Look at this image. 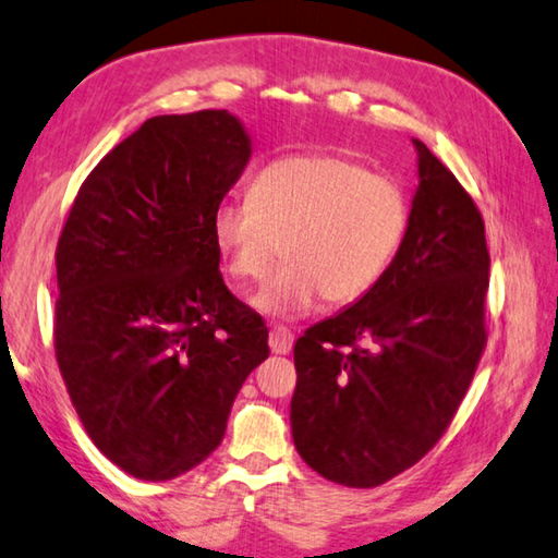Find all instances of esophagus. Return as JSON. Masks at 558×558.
Returning <instances> with one entry per match:
<instances>
[{
  "instance_id": "34e87169",
  "label": "esophagus",
  "mask_w": 558,
  "mask_h": 558,
  "mask_svg": "<svg viewBox=\"0 0 558 558\" xmlns=\"http://www.w3.org/2000/svg\"><path fill=\"white\" fill-rule=\"evenodd\" d=\"M269 348L274 355H287L294 348V333L284 326H274L269 333Z\"/></svg>"
}]
</instances>
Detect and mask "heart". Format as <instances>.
Instances as JSON below:
<instances>
[{
    "label": "heart",
    "mask_w": 558,
    "mask_h": 558,
    "mask_svg": "<svg viewBox=\"0 0 558 558\" xmlns=\"http://www.w3.org/2000/svg\"><path fill=\"white\" fill-rule=\"evenodd\" d=\"M409 220V198L395 179L343 156L299 154L264 166L250 198L222 201L213 238L242 284H262L284 242L287 264L252 304L301 316L320 299L330 308L365 299L397 259Z\"/></svg>",
    "instance_id": "obj_1"
}]
</instances>
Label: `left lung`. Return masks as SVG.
Here are the masks:
<instances>
[{
  "label": "left lung",
  "instance_id": "1",
  "mask_svg": "<svg viewBox=\"0 0 558 558\" xmlns=\"http://www.w3.org/2000/svg\"><path fill=\"white\" fill-rule=\"evenodd\" d=\"M414 146L418 185L392 267L294 345V446L318 475L348 487L383 485L432 451L487 343L483 215L426 144Z\"/></svg>",
  "mask_w": 558,
  "mask_h": 558
}]
</instances>
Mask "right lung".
<instances>
[{
  "label": "right lung",
  "instance_id": "obj_1",
  "mask_svg": "<svg viewBox=\"0 0 558 558\" xmlns=\"http://www.w3.org/2000/svg\"><path fill=\"white\" fill-rule=\"evenodd\" d=\"M250 154L228 110L151 117L83 181L58 238V367L93 444L140 481L203 463L269 355L213 238Z\"/></svg>",
  "mask_w": 558,
  "mask_h": 558
}]
</instances>
